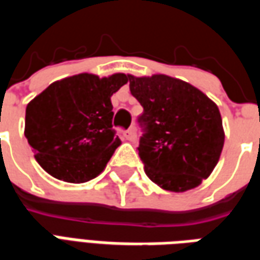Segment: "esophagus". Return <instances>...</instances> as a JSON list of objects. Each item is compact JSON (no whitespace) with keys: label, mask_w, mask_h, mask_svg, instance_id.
<instances>
[{"label":"esophagus","mask_w":260,"mask_h":260,"mask_svg":"<svg viewBox=\"0 0 260 260\" xmlns=\"http://www.w3.org/2000/svg\"><path fill=\"white\" fill-rule=\"evenodd\" d=\"M125 139L129 142H135L136 141V129L135 126H132V128H129L128 131H125Z\"/></svg>","instance_id":"34e87169"}]
</instances>
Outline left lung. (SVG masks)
Instances as JSON below:
<instances>
[{"label": "left lung", "mask_w": 260, "mask_h": 260, "mask_svg": "<svg viewBox=\"0 0 260 260\" xmlns=\"http://www.w3.org/2000/svg\"><path fill=\"white\" fill-rule=\"evenodd\" d=\"M132 96L143 113L139 157L160 188L185 192L207 178L224 145L218 107L195 86L167 75H128Z\"/></svg>", "instance_id": "8db88e82"}]
</instances>
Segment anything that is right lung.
<instances>
[{
  "label": "right lung",
  "mask_w": 260,
  "mask_h": 260,
  "mask_svg": "<svg viewBox=\"0 0 260 260\" xmlns=\"http://www.w3.org/2000/svg\"><path fill=\"white\" fill-rule=\"evenodd\" d=\"M126 82L125 74L74 75L27 104L25 136L48 174L80 184L102 173L121 145L113 129L111 96Z\"/></svg>",
  "instance_id": "right-lung-1"
}]
</instances>
